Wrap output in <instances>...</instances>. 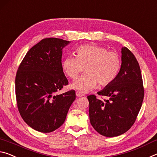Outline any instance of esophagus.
<instances>
[{
    "label": "esophagus",
    "instance_id": "esophagus-1",
    "mask_svg": "<svg viewBox=\"0 0 157 157\" xmlns=\"http://www.w3.org/2000/svg\"><path fill=\"white\" fill-rule=\"evenodd\" d=\"M76 97H81L84 96V94H83L81 93V92H76Z\"/></svg>",
    "mask_w": 157,
    "mask_h": 157
}]
</instances>
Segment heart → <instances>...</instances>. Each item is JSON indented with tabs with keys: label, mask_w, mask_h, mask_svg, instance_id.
Returning <instances> with one entry per match:
<instances>
[{
	"label": "heart",
	"mask_w": 157,
	"mask_h": 157,
	"mask_svg": "<svg viewBox=\"0 0 157 157\" xmlns=\"http://www.w3.org/2000/svg\"><path fill=\"white\" fill-rule=\"evenodd\" d=\"M76 57L67 56L62 63L63 70L69 78L74 79L83 72L71 86L80 92H88L98 83L106 86L112 83L119 74L121 61L119 55L107 48L95 45L80 46L75 50Z\"/></svg>",
	"instance_id": "obj_1"
}]
</instances>
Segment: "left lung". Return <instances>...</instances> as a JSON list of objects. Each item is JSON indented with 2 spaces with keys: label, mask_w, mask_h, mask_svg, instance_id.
<instances>
[{
  "label": "left lung",
  "mask_w": 157,
  "mask_h": 157,
  "mask_svg": "<svg viewBox=\"0 0 157 157\" xmlns=\"http://www.w3.org/2000/svg\"><path fill=\"white\" fill-rule=\"evenodd\" d=\"M119 74L111 83L97 92L107 99L88 96L90 121L97 132L106 137L127 132L136 120L142 106L144 88L136 58L127 48L122 47Z\"/></svg>",
  "instance_id": "left-lung-1"
}]
</instances>
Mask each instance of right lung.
<instances>
[{"instance_id": "obj_1", "label": "right lung", "mask_w": 157, "mask_h": 157, "mask_svg": "<svg viewBox=\"0 0 157 157\" xmlns=\"http://www.w3.org/2000/svg\"><path fill=\"white\" fill-rule=\"evenodd\" d=\"M70 42L46 38L28 51L15 78L17 107L21 116L33 129L50 133L65 121L75 91L58 94L68 80L62 67L63 48Z\"/></svg>"}]
</instances>
